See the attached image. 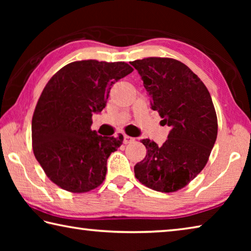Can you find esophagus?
Wrapping results in <instances>:
<instances>
[{"instance_id": "esophagus-1", "label": "esophagus", "mask_w": 251, "mask_h": 251, "mask_svg": "<svg viewBox=\"0 0 251 251\" xmlns=\"http://www.w3.org/2000/svg\"><path fill=\"white\" fill-rule=\"evenodd\" d=\"M134 142V138L133 137H129V136L124 135V139H123V143L124 144H129V143H133Z\"/></svg>"}]
</instances>
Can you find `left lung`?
<instances>
[{"label": "left lung", "instance_id": "1", "mask_svg": "<svg viewBox=\"0 0 251 251\" xmlns=\"http://www.w3.org/2000/svg\"><path fill=\"white\" fill-rule=\"evenodd\" d=\"M130 64L151 97V108L171 126L163 146L143 139L147 154L135 165V176L157 192H176L202 171L215 145L218 124L211 96L201 78L176 59L148 57Z\"/></svg>", "mask_w": 251, "mask_h": 251}]
</instances>
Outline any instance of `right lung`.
Wrapping results in <instances>:
<instances>
[{"label": "right lung", "instance_id": "1", "mask_svg": "<svg viewBox=\"0 0 251 251\" xmlns=\"http://www.w3.org/2000/svg\"><path fill=\"white\" fill-rule=\"evenodd\" d=\"M124 62L78 61L59 70L46 84L32 118L35 158L54 184L72 193L99 187L120 137L91 129L93 114L105 108L114 84L133 72Z\"/></svg>", "mask_w": 251, "mask_h": 251}]
</instances>
